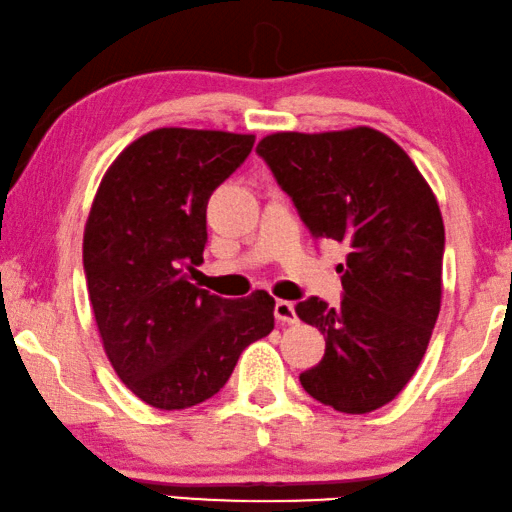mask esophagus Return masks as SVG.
I'll use <instances>...</instances> for the list:
<instances>
[{
  "label": "esophagus",
  "mask_w": 512,
  "mask_h": 512,
  "mask_svg": "<svg viewBox=\"0 0 512 512\" xmlns=\"http://www.w3.org/2000/svg\"><path fill=\"white\" fill-rule=\"evenodd\" d=\"M273 315H276V320L280 325H297V311H294V304L292 301H285V299H278L276 301V308H273Z\"/></svg>",
  "instance_id": "esophagus-1"
}]
</instances>
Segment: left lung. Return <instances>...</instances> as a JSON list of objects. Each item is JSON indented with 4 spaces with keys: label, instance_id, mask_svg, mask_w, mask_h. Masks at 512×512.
<instances>
[{
    "label": "left lung",
    "instance_id": "left-lung-1",
    "mask_svg": "<svg viewBox=\"0 0 512 512\" xmlns=\"http://www.w3.org/2000/svg\"><path fill=\"white\" fill-rule=\"evenodd\" d=\"M257 155L315 239L350 248L338 264L341 304L308 297L294 308L327 341L301 385L341 413H371L413 378L441 311L438 201L403 148L371 127L278 132Z\"/></svg>",
    "mask_w": 512,
    "mask_h": 512
}]
</instances>
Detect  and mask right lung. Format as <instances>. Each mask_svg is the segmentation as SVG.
I'll return each instance as SVG.
<instances>
[{"label": "right lung", "mask_w": 512, "mask_h": 512, "mask_svg": "<svg viewBox=\"0 0 512 512\" xmlns=\"http://www.w3.org/2000/svg\"><path fill=\"white\" fill-rule=\"evenodd\" d=\"M253 134L162 127L122 150L92 201L83 269L106 357L148 406L211 399L241 352L273 329L269 292L222 299L192 285L206 204L246 162Z\"/></svg>", "instance_id": "right-lung-1"}]
</instances>
